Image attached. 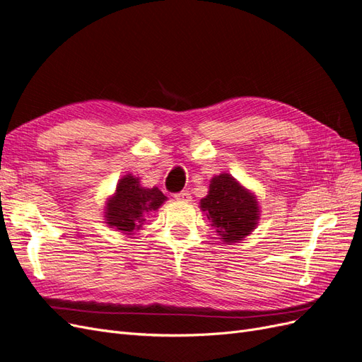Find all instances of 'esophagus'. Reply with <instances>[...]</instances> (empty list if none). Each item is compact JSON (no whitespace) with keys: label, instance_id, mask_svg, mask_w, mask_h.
Returning a JSON list of instances; mask_svg holds the SVG:
<instances>
[{"label":"esophagus","instance_id":"esophagus-1","mask_svg":"<svg viewBox=\"0 0 362 362\" xmlns=\"http://www.w3.org/2000/svg\"><path fill=\"white\" fill-rule=\"evenodd\" d=\"M175 199L180 201V202H190L192 201V196L189 192H180L175 194Z\"/></svg>","mask_w":362,"mask_h":362}]
</instances>
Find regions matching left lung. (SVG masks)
<instances>
[{
	"label": "left lung",
	"mask_w": 362,
	"mask_h": 362,
	"mask_svg": "<svg viewBox=\"0 0 362 362\" xmlns=\"http://www.w3.org/2000/svg\"><path fill=\"white\" fill-rule=\"evenodd\" d=\"M199 206L225 245L242 242L257 228L261 213L257 194L229 173L211 178Z\"/></svg>",
	"instance_id": "1"
}]
</instances>
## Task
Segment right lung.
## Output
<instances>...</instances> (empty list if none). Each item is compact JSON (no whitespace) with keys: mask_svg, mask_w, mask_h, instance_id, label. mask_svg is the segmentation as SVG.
Here are the masks:
<instances>
[{"mask_svg":"<svg viewBox=\"0 0 362 362\" xmlns=\"http://www.w3.org/2000/svg\"><path fill=\"white\" fill-rule=\"evenodd\" d=\"M168 201L158 187H144L140 178L127 173L116 184V190L104 205V222L108 228L122 233L125 237L134 235L144 228L146 216Z\"/></svg>","mask_w":362,"mask_h":362,"instance_id":"obj_1","label":"right lung"}]
</instances>
